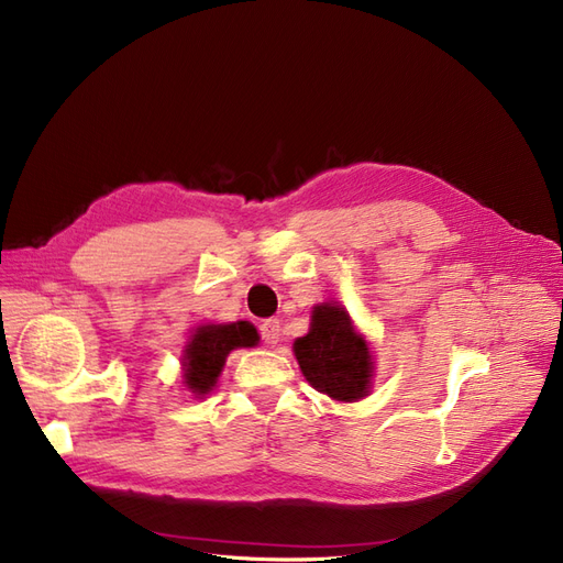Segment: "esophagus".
Here are the masks:
<instances>
[{"instance_id": "esophagus-1", "label": "esophagus", "mask_w": 563, "mask_h": 563, "mask_svg": "<svg viewBox=\"0 0 563 563\" xmlns=\"http://www.w3.org/2000/svg\"><path fill=\"white\" fill-rule=\"evenodd\" d=\"M260 334L264 339V343H268V346H276V343L280 341V320L276 318H268L260 324Z\"/></svg>"}]
</instances>
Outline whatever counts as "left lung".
I'll list each match as a JSON object with an SVG mask.
<instances>
[{
  "instance_id": "8db88e82",
  "label": "left lung",
  "mask_w": 563,
  "mask_h": 563,
  "mask_svg": "<svg viewBox=\"0 0 563 563\" xmlns=\"http://www.w3.org/2000/svg\"><path fill=\"white\" fill-rule=\"evenodd\" d=\"M295 357L318 393L339 402H357L369 395L374 357L339 301H324L313 308L311 330L295 341Z\"/></svg>"
}]
</instances>
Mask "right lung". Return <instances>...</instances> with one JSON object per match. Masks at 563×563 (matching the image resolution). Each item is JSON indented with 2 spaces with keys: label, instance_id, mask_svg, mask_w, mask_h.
<instances>
[{
  "label": "right lung",
  "instance_id": "1",
  "mask_svg": "<svg viewBox=\"0 0 563 563\" xmlns=\"http://www.w3.org/2000/svg\"><path fill=\"white\" fill-rule=\"evenodd\" d=\"M260 343L255 324L247 320L229 324H201L189 336L183 353V384L196 397H203L214 388L224 362L235 349H252Z\"/></svg>",
  "mask_w": 563,
  "mask_h": 563
}]
</instances>
